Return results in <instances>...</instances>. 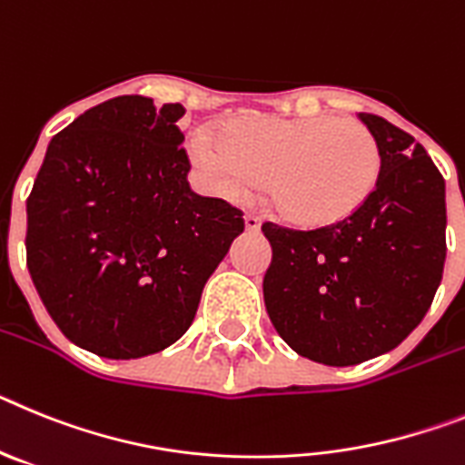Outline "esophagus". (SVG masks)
Segmentation results:
<instances>
[{"label": "esophagus", "mask_w": 465, "mask_h": 465, "mask_svg": "<svg viewBox=\"0 0 465 465\" xmlns=\"http://www.w3.org/2000/svg\"><path fill=\"white\" fill-rule=\"evenodd\" d=\"M243 222H245V232H250V233L260 232L262 220H260V217H257V215H245Z\"/></svg>", "instance_id": "esophagus-1"}]
</instances>
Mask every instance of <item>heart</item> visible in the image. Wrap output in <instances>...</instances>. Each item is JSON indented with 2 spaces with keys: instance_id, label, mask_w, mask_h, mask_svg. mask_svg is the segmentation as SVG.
Listing matches in <instances>:
<instances>
[{
  "instance_id": "heart-1",
  "label": "heart",
  "mask_w": 465,
  "mask_h": 465,
  "mask_svg": "<svg viewBox=\"0 0 465 465\" xmlns=\"http://www.w3.org/2000/svg\"><path fill=\"white\" fill-rule=\"evenodd\" d=\"M189 156L210 189L243 199L269 178L282 220L304 229L332 227L367 203L381 177L372 131L341 116H248L224 133L196 126Z\"/></svg>"
}]
</instances>
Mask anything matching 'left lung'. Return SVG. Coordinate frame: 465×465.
I'll return each mask as SVG.
<instances>
[{"mask_svg":"<svg viewBox=\"0 0 465 465\" xmlns=\"http://www.w3.org/2000/svg\"><path fill=\"white\" fill-rule=\"evenodd\" d=\"M381 177L358 213L294 232L266 222L264 304L282 341L309 361L349 367L389 353L417 328L445 269V180L426 149L377 114Z\"/></svg>","mask_w":465,"mask_h":465,"instance_id":"1","label":"left lung"}]
</instances>
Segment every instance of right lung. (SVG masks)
I'll list each match as a JSON object with an SVG mask.
<instances>
[{
  "label": "right lung",
  "instance_id": "1",
  "mask_svg": "<svg viewBox=\"0 0 465 465\" xmlns=\"http://www.w3.org/2000/svg\"><path fill=\"white\" fill-rule=\"evenodd\" d=\"M183 104H95L48 143L27 199V269L63 334L112 361L168 349L243 215L199 196L177 128Z\"/></svg>",
  "mask_w": 465,
  "mask_h": 465
}]
</instances>
